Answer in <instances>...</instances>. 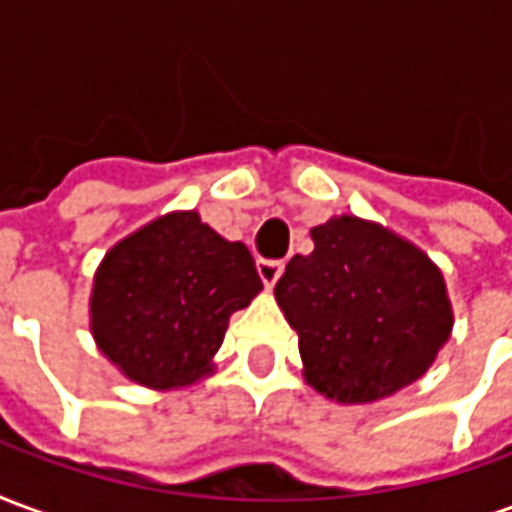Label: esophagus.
I'll return each mask as SVG.
<instances>
[{"label": "esophagus", "mask_w": 512, "mask_h": 512, "mask_svg": "<svg viewBox=\"0 0 512 512\" xmlns=\"http://www.w3.org/2000/svg\"><path fill=\"white\" fill-rule=\"evenodd\" d=\"M282 268H285L282 260H266V257H260V260H257V274H260V279L266 282L268 288L277 282L279 274H282Z\"/></svg>", "instance_id": "obj_1"}]
</instances>
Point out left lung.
Instances as JSON below:
<instances>
[{"label": "left lung", "mask_w": 512, "mask_h": 512, "mask_svg": "<svg viewBox=\"0 0 512 512\" xmlns=\"http://www.w3.org/2000/svg\"><path fill=\"white\" fill-rule=\"evenodd\" d=\"M312 241L274 288L299 332L307 381L340 403H370L417 381L452 329L439 268L356 216L312 227Z\"/></svg>", "instance_id": "1"}]
</instances>
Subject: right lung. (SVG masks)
I'll return each instance as SVG.
<instances>
[{
    "mask_svg": "<svg viewBox=\"0 0 512 512\" xmlns=\"http://www.w3.org/2000/svg\"><path fill=\"white\" fill-rule=\"evenodd\" d=\"M263 282L241 241L169 213L128 235L95 274L90 315L98 348L142 386H186L211 373L235 310Z\"/></svg>",
    "mask_w": 512,
    "mask_h": 512,
    "instance_id": "1",
    "label": "right lung"
}]
</instances>
